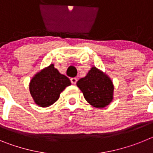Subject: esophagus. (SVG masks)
<instances>
[{
	"label": "esophagus",
	"instance_id": "1",
	"mask_svg": "<svg viewBox=\"0 0 153 153\" xmlns=\"http://www.w3.org/2000/svg\"><path fill=\"white\" fill-rule=\"evenodd\" d=\"M70 81H71V83H72V84H76V82H77V79H76V78H71V79H70Z\"/></svg>",
	"mask_w": 153,
	"mask_h": 153
}]
</instances>
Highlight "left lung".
Returning <instances> with one entry per match:
<instances>
[{"instance_id": "1", "label": "left lung", "mask_w": 153, "mask_h": 153, "mask_svg": "<svg viewBox=\"0 0 153 153\" xmlns=\"http://www.w3.org/2000/svg\"><path fill=\"white\" fill-rule=\"evenodd\" d=\"M76 86L86 100L96 108L107 106L113 100L114 86L109 76L96 67H93L85 77L81 78Z\"/></svg>"}]
</instances>
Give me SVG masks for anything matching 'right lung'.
<instances>
[{"label": "right lung", "mask_w": 153, "mask_h": 153, "mask_svg": "<svg viewBox=\"0 0 153 153\" xmlns=\"http://www.w3.org/2000/svg\"><path fill=\"white\" fill-rule=\"evenodd\" d=\"M70 84L69 78L60 74L51 63L33 76L30 81L29 90L37 106L48 107L58 100L60 93Z\"/></svg>", "instance_id": "right-lung-1"}]
</instances>
